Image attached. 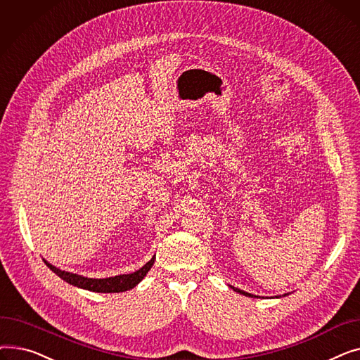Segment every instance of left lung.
I'll return each instance as SVG.
<instances>
[{
  "instance_id": "1",
  "label": "left lung",
  "mask_w": 360,
  "mask_h": 360,
  "mask_svg": "<svg viewBox=\"0 0 360 360\" xmlns=\"http://www.w3.org/2000/svg\"><path fill=\"white\" fill-rule=\"evenodd\" d=\"M235 289V288H233ZM236 292H239V293H242V295H245V296H251V297H254L252 295H250V293H247V292H243V290H239V289H235Z\"/></svg>"
}]
</instances>
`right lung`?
<instances>
[{
  "mask_svg": "<svg viewBox=\"0 0 360 360\" xmlns=\"http://www.w3.org/2000/svg\"><path fill=\"white\" fill-rule=\"evenodd\" d=\"M155 258L156 257L151 258L146 264V266H143L136 273L121 274V276L109 277V278H87V277H83L79 274H72V273H67V271L56 269L48 261H45V264L56 276L61 277L64 281L70 283V285H72V286H77V288H82V289H86L90 292H98V293H120V292L129 290L136 285H139V283L144 278V276L148 273L151 266L155 264Z\"/></svg>",
  "mask_w": 360,
  "mask_h": 360,
  "instance_id": "right-lung-1",
  "label": "right lung"
}]
</instances>
